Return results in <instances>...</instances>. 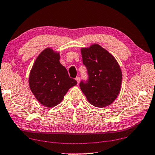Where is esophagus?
<instances>
[{"instance_id":"1","label":"esophagus","mask_w":155,"mask_h":155,"mask_svg":"<svg viewBox=\"0 0 155 155\" xmlns=\"http://www.w3.org/2000/svg\"><path fill=\"white\" fill-rule=\"evenodd\" d=\"M75 80L77 81L78 84H79V82H80V78H79V77H76V78H75Z\"/></svg>"}]
</instances>
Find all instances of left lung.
<instances>
[{
  "label": "left lung",
  "instance_id": "left-lung-1",
  "mask_svg": "<svg viewBox=\"0 0 155 155\" xmlns=\"http://www.w3.org/2000/svg\"><path fill=\"white\" fill-rule=\"evenodd\" d=\"M82 61L87 68L89 80L80 83V89L92 105L109 106L120 93L122 71L114 57L99 44L82 48Z\"/></svg>",
  "mask_w": 155,
  "mask_h": 155
}]
</instances>
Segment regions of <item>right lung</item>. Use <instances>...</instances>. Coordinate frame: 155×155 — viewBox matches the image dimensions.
Here are the masks:
<instances>
[{
	"instance_id": "add662e5",
	"label": "right lung",
	"mask_w": 155,
	"mask_h": 155,
	"mask_svg": "<svg viewBox=\"0 0 155 155\" xmlns=\"http://www.w3.org/2000/svg\"><path fill=\"white\" fill-rule=\"evenodd\" d=\"M60 54L47 48L37 57L29 75L30 90L42 105L53 107L63 101L68 89L77 84L59 62Z\"/></svg>"
}]
</instances>
